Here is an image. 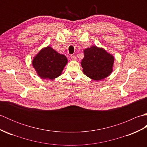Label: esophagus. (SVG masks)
<instances>
[{
    "label": "esophagus",
    "mask_w": 147,
    "mask_h": 147,
    "mask_svg": "<svg viewBox=\"0 0 147 147\" xmlns=\"http://www.w3.org/2000/svg\"><path fill=\"white\" fill-rule=\"evenodd\" d=\"M70 57H71V59H72V60H73V61L76 60V57L74 55H71Z\"/></svg>",
    "instance_id": "esophagus-1"
}]
</instances>
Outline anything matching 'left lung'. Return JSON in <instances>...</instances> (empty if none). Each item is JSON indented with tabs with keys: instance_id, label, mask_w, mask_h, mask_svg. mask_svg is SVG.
Returning a JSON list of instances; mask_svg holds the SVG:
<instances>
[{
	"instance_id": "left-lung-1",
	"label": "left lung",
	"mask_w": 147,
	"mask_h": 147,
	"mask_svg": "<svg viewBox=\"0 0 147 147\" xmlns=\"http://www.w3.org/2000/svg\"><path fill=\"white\" fill-rule=\"evenodd\" d=\"M114 61L113 56L104 49L92 46L85 49L81 64L86 76L98 81L104 79L112 73Z\"/></svg>"
}]
</instances>
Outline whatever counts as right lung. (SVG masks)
<instances>
[{
  "instance_id": "add662e5",
  "label": "right lung",
  "mask_w": 147,
  "mask_h": 147,
  "mask_svg": "<svg viewBox=\"0 0 147 147\" xmlns=\"http://www.w3.org/2000/svg\"><path fill=\"white\" fill-rule=\"evenodd\" d=\"M67 59L51 47L42 49L34 57L32 64L38 75L43 79L54 80L61 74Z\"/></svg>"
}]
</instances>
